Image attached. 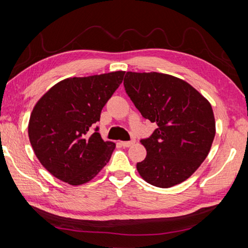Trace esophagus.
<instances>
[{
    "label": "esophagus",
    "mask_w": 248,
    "mask_h": 248,
    "mask_svg": "<svg viewBox=\"0 0 248 248\" xmlns=\"http://www.w3.org/2000/svg\"><path fill=\"white\" fill-rule=\"evenodd\" d=\"M134 142L136 140H131V141H121L120 144L124 146V148H129V146H131L134 144Z\"/></svg>",
    "instance_id": "obj_1"
}]
</instances>
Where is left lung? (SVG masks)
I'll return each mask as SVG.
<instances>
[{
	"instance_id": "obj_1",
	"label": "left lung",
	"mask_w": 248,
	"mask_h": 248,
	"mask_svg": "<svg viewBox=\"0 0 248 248\" xmlns=\"http://www.w3.org/2000/svg\"><path fill=\"white\" fill-rule=\"evenodd\" d=\"M125 93L143 118L157 128L141 143L137 170L146 183L170 188L189 178L208 156L216 136L210 103L190 84L157 72H127Z\"/></svg>"
}]
</instances>
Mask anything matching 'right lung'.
<instances>
[{"label": "right lung", "mask_w": 248, "mask_h": 248, "mask_svg": "<svg viewBox=\"0 0 248 248\" xmlns=\"http://www.w3.org/2000/svg\"><path fill=\"white\" fill-rule=\"evenodd\" d=\"M124 72L70 78L57 83L32 109L29 141L37 158L54 177L73 186L93 179L116 144L98 133L100 112L123 83Z\"/></svg>", "instance_id": "right-lung-1"}]
</instances>
